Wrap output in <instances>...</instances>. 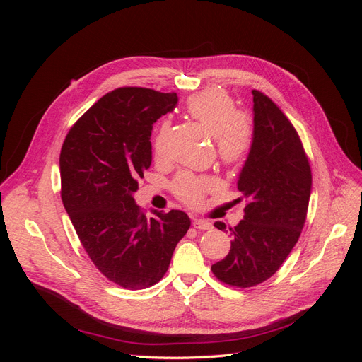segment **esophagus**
Masks as SVG:
<instances>
[{
    "label": "esophagus",
    "instance_id": "34e87169",
    "mask_svg": "<svg viewBox=\"0 0 362 362\" xmlns=\"http://www.w3.org/2000/svg\"><path fill=\"white\" fill-rule=\"evenodd\" d=\"M193 228L199 229V231H205V229H210L211 223L206 222V221H201V218H194L193 221Z\"/></svg>",
    "mask_w": 362,
    "mask_h": 362
}]
</instances>
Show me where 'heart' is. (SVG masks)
Here are the masks:
<instances>
[{
	"instance_id": "heart-1",
	"label": "heart",
	"mask_w": 362,
	"mask_h": 362,
	"mask_svg": "<svg viewBox=\"0 0 362 362\" xmlns=\"http://www.w3.org/2000/svg\"><path fill=\"white\" fill-rule=\"evenodd\" d=\"M187 112L214 136L217 154L225 164L237 166L247 158L254 144V125L243 112L237 110L235 101L228 93L221 90L196 93L189 98ZM166 129L168 127L164 125L157 136V157H161ZM213 187L211 178L196 177L190 172H182L173 180L175 196L192 206L199 205Z\"/></svg>"
}]
</instances>
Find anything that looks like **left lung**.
Segmentation results:
<instances>
[{
    "mask_svg": "<svg viewBox=\"0 0 362 362\" xmlns=\"http://www.w3.org/2000/svg\"><path fill=\"white\" fill-rule=\"evenodd\" d=\"M254 95V144L237 189L246 199L243 221L229 229V254L211 266L231 287L249 288L267 281L298 243L311 194V168L298 131L267 95Z\"/></svg>",
    "mask_w": 362,
    "mask_h": 362,
    "instance_id": "8db88e82",
    "label": "left lung"
}]
</instances>
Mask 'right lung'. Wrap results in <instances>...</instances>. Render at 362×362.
<instances>
[{
	"instance_id": "1",
	"label": "right lung",
	"mask_w": 362,
	"mask_h": 362,
	"mask_svg": "<svg viewBox=\"0 0 362 362\" xmlns=\"http://www.w3.org/2000/svg\"><path fill=\"white\" fill-rule=\"evenodd\" d=\"M177 103L175 92L119 87L76 120L62 146V201L76 235L95 267L128 290L157 284L190 228L184 211L146 217L133 198L152 161V125Z\"/></svg>"
}]
</instances>
